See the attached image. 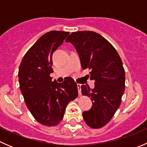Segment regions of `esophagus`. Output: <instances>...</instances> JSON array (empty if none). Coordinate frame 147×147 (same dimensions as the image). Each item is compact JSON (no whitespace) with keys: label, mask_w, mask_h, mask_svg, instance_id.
<instances>
[{"label":"esophagus","mask_w":147,"mask_h":147,"mask_svg":"<svg viewBox=\"0 0 147 147\" xmlns=\"http://www.w3.org/2000/svg\"><path fill=\"white\" fill-rule=\"evenodd\" d=\"M81 84H77V86H78V93H79V95H81Z\"/></svg>","instance_id":"1"}]
</instances>
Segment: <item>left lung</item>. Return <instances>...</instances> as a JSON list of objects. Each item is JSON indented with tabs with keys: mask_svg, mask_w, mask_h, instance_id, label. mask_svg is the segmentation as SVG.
<instances>
[{
	"mask_svg": "<svg viewBox=\"0 0 147 147\" xmlns=\"http://www.w3.org/2000/svg\"><path fill=\"white\" fill-rule=\"evenodd\" d=\"M79 54L82 69H91L94 87L82 84V95L90 97L92 106L82 113L86 124L93 129L106 125L119 108L125 90V72L116 49L93 31L73 32L65 40Z\"/></svg>",
	"mask_w": 147,
	"mask_h": 147,
	"instance_id": "1",
	"label": "left lung"
}]
</instances>
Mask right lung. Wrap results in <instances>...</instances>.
<instances>
[{
    "label": "right lung",
    "mask_w": 147,
    "mask_h": 147,
    "mask_svg": "<svg viewBox=\"0 0 147 147\" xmlns=\"http://www.w3.org/2000/svg\"><path fill=\"white\" fill-rule=\"evenodd\" d=\"M69 33L46 32L28 50L19 67L20 89L26 106L36 121L47 127L57 125L67 104L78 96V86L72 78L58 83L50 76L53 72V53Z\"/></svg>",
    "instance_id": "1"
}]
</instances>
